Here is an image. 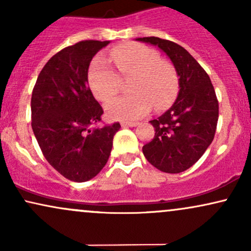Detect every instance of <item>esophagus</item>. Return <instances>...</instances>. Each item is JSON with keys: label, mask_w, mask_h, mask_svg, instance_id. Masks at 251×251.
<instances>
[{"label": "esophagus", "mask_w": 251, "mask_h": 251, "mask_svg": "<svg viewBox=\"0 0 251 251\" xmlns=\"http://www.w3.org/2000/svg\"><path fill=\"white\" fill-rule=\"evenodd\" d=\"M138 125V123H132V122H123L122 126L123 127H135Z\"/></svg>", "instance_id": "1"}]
</instances>
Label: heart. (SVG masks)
<instances>
[{
	"instance_id": "obj_1",
	"label": "heart",
	"mask_w": 251,
	"mask_h": 251,
	"mask_svg": "<svg viewBox=\"0 0 251 251\" xmlns=\"http://www.w3.org/2000/svg\"><path fill=\"white\" fill-rule=\"evenodd\" d=\"M120 76H132L129 96L119 97L106 105L111 119H139L155 107L162 109L175 100L178 92V77L172 65L158 59L153 50L139 43H125L109 53ZM89 87L101 101L112 99L119 92L120 79L103 57H97L89 70Z\"/></svg>"
}]
</instances>
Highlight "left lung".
I'll return each instance as SVG.
<instances>
[{"instance_id":"obj_1","label":"left lung","mask_w":251,"mask_h":251,"mask_svg":"<svg viewBox=\"0 0 251 251\" xmlns=\"http://www.w3.org/2000/svg\"><path fill=\"white\" fill-rule=\"evenodd\" d=\"M157 46L174 63L179 92L174 105L151 120L154 137L143 146L149 163L166 174H179L203 155L215 137L218 101L206 72L185 48L159 37H138Z\"/></svg>"}]
</instances>
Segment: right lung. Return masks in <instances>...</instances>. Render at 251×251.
I'll return each instance as SVG.
<instances>
[{"instance_id":"1","label":"right lung","mask_w":251,"mask_h":251,"mask_svg":"<svg viewBox=\"0 0 251 251\" xmlns=\"http://www.w3.org/2000/svg\"><path fill=\"white\" fill-rule=\"evenodd\" d=\"M109 41L63 48L40 72L31 94V128L47 162L67 179H92L107 163L120 124L98 127L102 107L88 86L92 59Z\"/></svg>"}]
</instances>
